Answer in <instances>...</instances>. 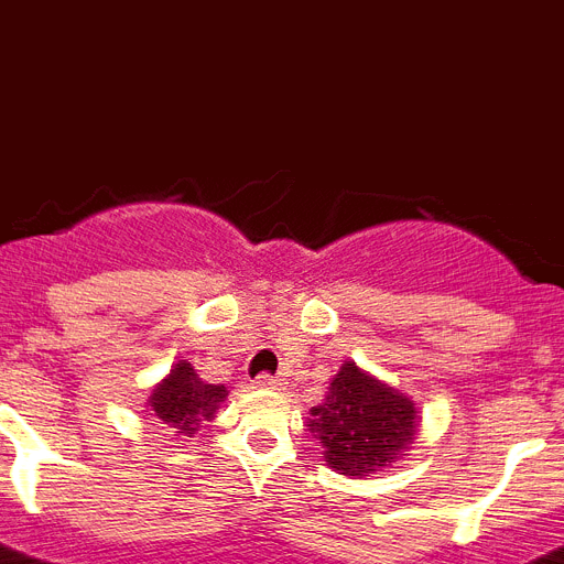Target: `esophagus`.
<instances>
[{"mask_svg":"<svg viewBox=\"0 0 564 564\" xmlns=\"http://www.w3.org/2000/svg\"><path fill=\"white\" fill-rule=\"evenodd\" d=\"M252 384H256V388H267V390H275V388H278V384H281V379H278V377H270V373H261V377H258V379H256V382H252Z\"/></svg>","mask_w":564,"mask_h":564,"instance_id":"esophagus-1","label":"esophagus"}]
</instances>
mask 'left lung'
I'll return each mask as SVG.
<instances>
[{
  "mask_svg": "<svg viewBox=\"0 0 564 564\" xmlns=\"http://www.w3.org/2000/svg\"><path fill=\"white\" fill-rule=\"evenodd\" d=\"M419 410L408 395L345 362L332 379L326 399L312 408L306 427L323 446L319 458L339 475L368 478L402 460L415 438Z\"/></svg>",
  "mask_w": 564,
  "mask_h": 564,
  "instance_id": "1",
  "label": "left lung"
}]
</instances>
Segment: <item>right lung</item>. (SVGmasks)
<instances>
[{
	"label": "right lung",
	"mask_w": 564,
	"mask_h": 564,
	"mask_svg": "<svg viewBox=\"0 0 564 564\" xmlns=\"http://www.w3.org/2000/svg\"><path fill=\"white\" fill-rule=\"evenodd\" d=\"M225 395V384L202 382L194 365L187 359H180L171 368L169 377L162 379L154 393L149 395V415H156L160 424L191 438L199 430L202 421L216 419Z\"/></svg>",
	"instance_id": "1"
}]
</instances>
